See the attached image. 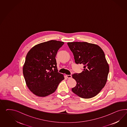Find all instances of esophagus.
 Segmentation results:
<instances>
[{"instance_id":"esophagus-1","label":"esophagus","mask_w":127,"mask_h":127,"mask_svg":"<svg viewBox=\"0 0 127 127\" xmlns=\"http://www.w3.org/2000/svg\"><path fill=\"white\" fill-rule=\"evenodd\" d=\"M65 76H66V77H67V78H68V79H70L72 77V75H65Z\"/></svg>"}]
</instances>
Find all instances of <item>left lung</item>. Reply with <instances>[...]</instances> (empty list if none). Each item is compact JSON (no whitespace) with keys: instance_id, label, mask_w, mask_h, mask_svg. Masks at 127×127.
I'll use <instances>...</instances> for the list:
<instances>
[{"instance_id":"obj_1","label":"left lung","mask_w":127,"mask_h":127,"mask_svg":"<svg viewBox=\"0 0 127 127\" xmlns=\"http://www.w3.org/2000/svg\"><path fill=\"white\" fill-rule=\"evenodd\" d=\"M76 64H82L83 70L74 73L76 81L73 92L84 99L98 95L106 84L109 67L102 49L98 45L86 42H68Z\"/></svg>"}]
</instances>
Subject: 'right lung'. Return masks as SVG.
Segmentation results:
<instances>
[{
    "label": "right lung",
    "instance_id": "add662e5",
    "mask_svg": "<svg viewBox=\"0 0 127 127\" xmlns=\"http://www.w3.org/2000/svg\"><path fill=\"white\" fill-rule=\"evenodd\" d=\"M64 44L51 40L35 45L28 52L23 75L28 88L35 95L45 97L53 94L64 79L63 74L58 72L55 59Z\"/></svg>",
    "mask_w": 127,
    "mask_h": 127
}]
</instances>
